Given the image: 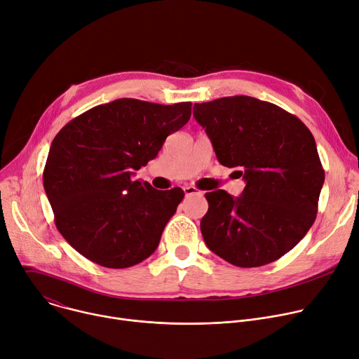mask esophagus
Segmentation results:
<instances>
[{
	"mask_svg": "<svg viewBox=\"0 0 359 359\" xmlns=\"http://www.w3.org/2000/svg\"><path fill=\"white\" fill-rule=\"evenodd\" d=\"M184 192H185L187 197H189V196H203V191H200L198 188L192 187V185L184 187Z\"/></svg>",
	"mask_w": 359,
	"mask_h": 359,
	"instance_id": "obj_1",
	"label": "esophagus"
}]
</instances>
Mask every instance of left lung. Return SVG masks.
Returning <instances> with one entry per match:
<instances>
[{"mask_svg": "<svg viewBox=\"0 0 359 359\" xmlns=\"http://www.w3.org/2000/svg\"><path fill=\"white\" fill-rule=\"evenodd\" d=\"M218 162L237 168L240 197L207 192L201 233L208 249L238 267L280 259L312 227L325 171L315 137L282 107L250 96L194 104Z\"/></svg>", "mask_w": 359, "mask_h": 359, "instance_id": "8db88e82", "label": "left lung"}]
</instances>
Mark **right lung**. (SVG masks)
Listing matches in <instances>:
<instances>
[{
    "label": "right lung",
    "mask_w": 359,
    "mask_h": 359,
    "mask_svg": "<svg viewBox=\"0 0 359 359\" xmlns=\"http://www.w3.org/2000/svg\"><path fill=\"white\" fill-rule=\"evenodd\" d=\"M191 104L116 99L56 135L43 184L56 227L76 252L103 267L125 269L156 250L184 191H159L133 175L189 121Z\"/></svg>",
    "instance_id": "1"
}]
</instances>
